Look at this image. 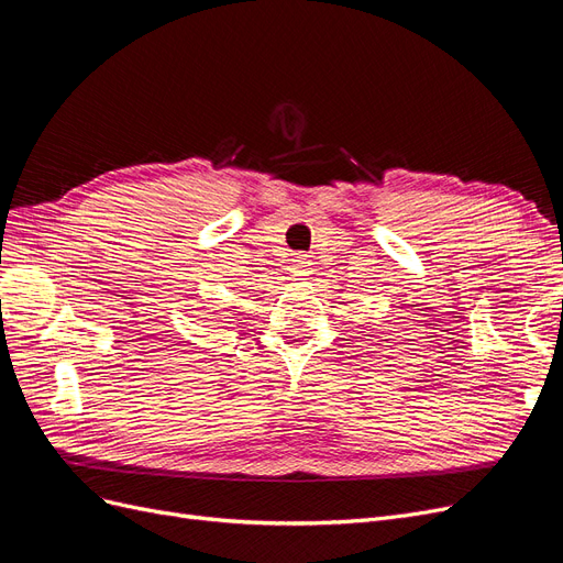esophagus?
I'll return each instance as SVG.
<instances>
[{
	"label": "esophagus",
	"instance_id": "esophagus-1",
	"mask_svg": "<svg viewBox=\"0 0 563 563\" xmlns=\"http://www.w3.org/2000/svg\"><path fill=\"white\" fill-rule=\"evenodd\" d=\"M308 268H310L308 255H297L295 260H291V268H289V272L295 274V276H306Z\"/></svg>",
	"mask_w": 563,
	"mask_h": 563
}]
</instances>
